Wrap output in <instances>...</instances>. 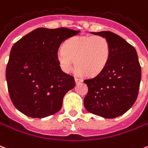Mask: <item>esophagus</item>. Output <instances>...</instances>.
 Wrapping results in <instances>:
<instances>
[{
	"mask_svg": "<svg viewBox=\"0 0 148 148\" xmlns=\"http://www.w3.org/2000/svg\"><path fill=\"white\" fill-rule=\"evenodd\" d=\"M74 80H75V82H76V84H79L80 82H82V78H79V77H75L74 78Z\"/></svg>",
	"mask_w": 148,
	"mask_h": 148,
	"instance_id": "obj_1",
	"label": "esophagus"
}]
</instances>
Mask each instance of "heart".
<instances>
[{
  "label": "heart",
  "mask_w": 148,
  "mask_h": 148,
  "mask_svg": "<svg viewBox=\"0 0 148 148\" xmlns=\"http://www.w3.org/2000/svg\"><path fill=\"white\" fill-rule=\"evenodd\" d=\"M110 51L109 41L104 36H74L65 41L63 49L57 53V60L66 73L71 72L76 65L84 75L95 76L106 66Z\"/></svg>",
  "instance_id": "1"
}]
</instances>
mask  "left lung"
<instances>
[{"instance_id": "8db88e82", "label": "left lung", "mask_w": 148, "mask_h": 148, "mask_svg": "<svg viewBox=\"0 0 148 148\" xmlns=\"http://www.w3.org/2000/svg\"><path fill=\"white\" fill-rule=\"evenodd\" d=\"M91 33L106 38L111 51L104 70L84 81L88 88L84 106L92 114L112 119L124 114L134 104L141 67L135 48L122 37L109 31Z\"/></svg>"}]
</instances>
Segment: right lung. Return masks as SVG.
<instances>
[{
	"mask_svg": "<svg viewBox=\"0 0 148 148\" xmlns=\"http://www.w3.org/2000/svg\"><path fill=\"white\" fill-rule=\"evenodd\" d=\"M80 32L66 28H39L13 45L6 80L14 107L27 116L44 118L60 110L66 93L75 86L57 60L60 44Z\"/></svg>",
	"mask_w": 148,
	"mask_h": 148,
	"instance_id": "1",
	"label": "right lung"
}]
</instances>
